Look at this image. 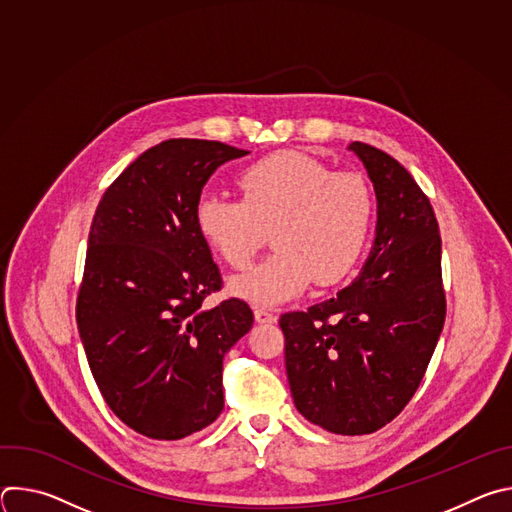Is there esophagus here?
<instances>
[{
	"mask_svg": "<svg viewBox=\"0 0 512 512\" xmlns=\"http://www.w3.org/2000/svg\"><path fill=\"white\" fill-rule=\"evenodd\" d=\"M253 316H255V320H257L259 324H271V322L275 320V314H273L271 310L263 308V306L253 308Z\"/></svg>",
	"mask_w": 512,
	"mask_h": 512,
	"instance_id": "1",
	"label": "esophagus"
}]
</instances>
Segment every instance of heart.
I'll list each match as a JSON object with an SVG mask.
<instances>
[{
  "label": "heart",
  "mask_w": 512,
  "mask_h": 512,
  "mask_svg": "<svg viewBox=\"0 0 512 512\" xmlns=\"http://www.w3.org/2000/svg\"><path fill=\"white\" fill-rule=\"evenodd\" d=\"M241 200L202 194L194 223L204 243L233 269H247L273 227L275 251L231 281L253 304H281L342 281L367 247L375 196L362 174L330 168L308 154L277 152L239 172Z\"/></svg>",
  "instance_id": "obj_1"
}]
</instances>
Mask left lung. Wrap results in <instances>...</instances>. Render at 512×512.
Listing matches in <instances>:
<instances>
[{"label":"left lung","mask_w":512,"mask_h":512,"mask_svg":"<svg viewBox=\"0 0 512 512\" xmlns=\"http://www.w3.org/2000/svg\"><path fill=\"white\" fill-rule=\"evenodd\" d=\"M377 194V233L360 275L306 312L281 314L298 411L332 433L391 423L415 395L442 334V237L429 198L389 154L348 145Z\"/></svg>","instance_id":"obj_1"}]
</instances>
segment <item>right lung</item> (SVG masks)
I'll use <instances>...</instances> for the list:
<instances>
[{"label": "right lung", "instance_id": "1", "mask_svg": "<svg viewBox=\"0 0 512 512\" xmlns=\"http://www.w3.org/2000/svg\"><path fill=\"white\" fill-rule=\"evenodd\" d=\"M249 152L168 139L105 190L89 233L77 324L109 409L152 440H182L225 407L223 358L253 326L239 298L204 308L223 277L194 223L212 172Z\"/></svg>", "mask_w": 512, "mask_h": 512}]
</instances>
